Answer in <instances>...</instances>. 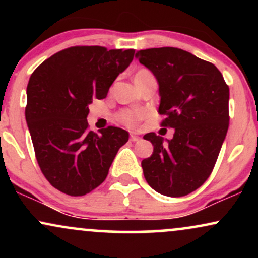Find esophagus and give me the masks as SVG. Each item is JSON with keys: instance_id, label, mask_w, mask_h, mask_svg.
<instances>
[{"instance_id": "esophagus-1", "label": "esophagus", "mask_w": 258, "mask_h": 258, "mask_svg": "<svg viewBox=\"0 0 258 258\" xmlns=\"http://www.w3.org/2000/svg\"><path fill=\"white\" fill-rule=\"evenodd\" d=\"M130 139H131L132 142H138V141H141V137H138V136L135 135V133H131V136H130Z\"/></svg>"}]
</instances>
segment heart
<instances>
[{
  "mask_svg": "<svg viewBox=\"0 0 258 258\" xmlns=\"http://www.w3.org/2000/svg\"><path fill=\"white\" fill-rule=\"evenodd\" d=\"M148 76H153V74L149 72L148 69H142L137 70V73L135 74V82L139 81L142 79H146ZM117 120L120 121L121 123H123L125 126L133 127L143 119V111L137 110V109H125V110H121L119 114H117Z\"/></svg>",
  "mask_w": 258,
  "mask_h": 258,
  "instance_id": "heart-1",
  "label": "heart"
}]
</instances>
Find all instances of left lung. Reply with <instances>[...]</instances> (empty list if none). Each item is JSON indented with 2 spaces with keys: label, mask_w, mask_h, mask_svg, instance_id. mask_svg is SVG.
I'll use <instances>...</instances> for the list:
<instances>
[{
  "label": "left lung",
  "mask_w": 258,
  "mask_h": 258,
  "mask_svg": "<svg viewBox=\"0 0 258 258\" xmlns=\"http://www.w3.org/2000/svg\"><path fill=\"white\" fill-rule=\"evenodd\" d=\"M139 63L159 84L161 126L174 128L173 138L150 132L154 152L142 161L144 177L154 190L184 197L205 183L214 170L229 126V87L210 61L174 47L142 49Z\"/></svg>",
  "instance_id": "left-lung-1"
}]
</instances>
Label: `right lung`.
I'll use <instances>...</instances> for the list:
<instances>
[{"label":"right lung","instance_id":"right-lung-1","mask_svg":"<svg viewBox=\"0 0 258 258\" xmlns=\"http://www.w3.org/2000/svg\"><path fill=\"white\" fill-rule=\"evenodd\" d=\"M135 49L75 46L38 65L29 80L25 119L38 166L55 189L82 197L104 182L128 132L88 130V105L103 99Z\"/></svg>","mask_w":258,"mask_h":258}]
</instances>
